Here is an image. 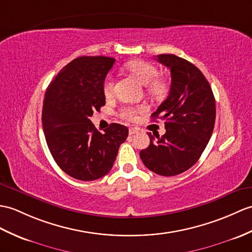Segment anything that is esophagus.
<instances>
[{
	"label": "esophagus",
	"instance_id": "esophagus-1",
	"mask_svg": "<svg viewBox=\"0 0 252 252\" xmlns=\"http://www.w3.org/2000/svg\"><path fill=\"white\" fill-rule=\"evenodd\" d=\"M128 133H130V135H133V134L137 133V130H136V128H134V127H130V128H128Z\"/></svg>",
	"mask_w": 252,
	"mask_h": 252
}]
</instances>
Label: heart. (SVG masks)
Segmentation results:
<instances>
[{"mask_svg":"<svg viewBox=\"0 0 252 252\" xmlns=\"http://www.w3.org/2000/svg\"><path fill=\"white\" fill-rule=\"evenodd\" d=\"M126 68L131 72L143 85H147V91L155 98H161L166 94L167 86L165 81L158 77L159 71L153 63L144 60H134L126 64ZM103 92L106 97H112L115 93V84L113 78L108 76L104 80ZM143 108H135L133 106H125L121 108L119 116L126 121H133L135 119L137 112Z\"/></svg>","mask_w":252,"mask_h":252,"instance_id":"obj_1","label":"heart"}]
</instances>
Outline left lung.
<instances>
[{"label":"left lung","mask_w":252,"mask_h":252,"mask_svg":"<svg viewBox=\"0 0 252 252\" xmlns=\"http://www.w3.org/2000/svg\"><path fill=\"white\" fill-rule=\"evenodd\" d=\"M158 61L171 69L168 96L154 119L164 120L165 134L148 133L150 144L140 150L145 166L161 176L186 172L200 159L213 134L216 101L205 76L195 65L175 55H159Z\"/></svg>","instance_id":"8db88e82"}]
</instances>
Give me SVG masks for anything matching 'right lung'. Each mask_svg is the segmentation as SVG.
I'll return each mask as SVG.
<instances>
[{"instance_id":"add662e5","label":"right lung","mask_w":252,"mask_h":252,"mask_svg":"<svg viewBox=\"0 0 252 252\" xmlns=\"http://www.w3.org/2000/svg\"><path fill=\"white\" fill-rule=\"evenodd\" d=\"M114 58L80 57L64 66L47 88L42 122L56 163L69 176L91 181L112 169L127 127L112 124L98 132L90 120L105 105L103 84Z\"/></svg>"}]
</instances>
